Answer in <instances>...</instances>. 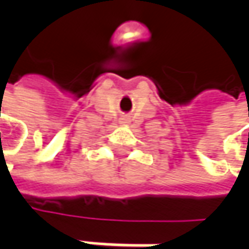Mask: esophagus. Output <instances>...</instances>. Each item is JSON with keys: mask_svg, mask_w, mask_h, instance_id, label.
I'll use <instances>...</instances> for the list:
<instances>
[{"mask_svg": "<svg viewBox=\"0 0 249 249\" xmlns=\"http://www.w3.org/2000/svg\"><path fill=\"white\" fill-rule=\"evenodd\" d=\"M126 122H127V118H124V116L120 118V123H126Z\"/></svg>", "mask_w": 249, "mask_h": 249, "instance_id": "obj_1", "label": "esophagus"}]
</instances>
